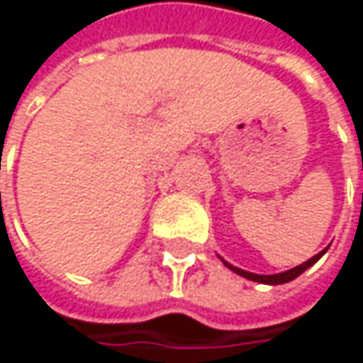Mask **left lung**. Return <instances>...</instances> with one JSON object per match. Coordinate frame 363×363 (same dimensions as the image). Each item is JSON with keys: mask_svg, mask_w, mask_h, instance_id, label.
Instances as JSON below:
<instances>
[{"mask_svg": "<svg viewBox=\"0 0 363 363\" xmlns=\"http://www.w3.org/2000/svg\"><path fill=\"white\" fill-rule=\"evenodd\" d=\"M326 254V250H322L320 254H315L313 258H309L307 262H303V264H298V267H294V269H290V271H284V273H275V275H258V273H250V271H244V269H238V267H233V264H229L227 260H223L225 262V267H229L231 271H235L238 275H242V277H246V279H252V281H258V284H271V286H277V284H286V281H292V279H296L303 271H307L311 264H315L322 256Z\"/></svg>", "mask_w": 363, "mask_h": 363, "instance_id": "left-lung-1", "label": "left lung"}]
</instances>
